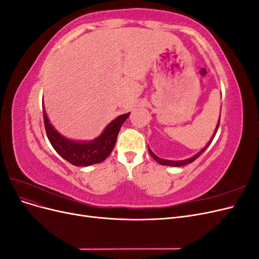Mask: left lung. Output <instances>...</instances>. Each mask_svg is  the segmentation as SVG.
<instances>
[{
    "instance_id": "8db88e82",
    "label": "left lung",
    "mask_w": 259,
    "mask_h": 259,
    "mask_svg": "<svg viewBox=\"0 0 259 259\" xmlns=\"http://www.w3.org/2000/svg\"><path fill=\"white\" fill-rule=\"evenodd\" d=\"M219 123H221V120L218 121V124H217V126H216V130H215V133H214V135H213V138H214V137H215V135H216L217 130H218V127H219ZM213 138H211V139L209 140V143L206 145V147H205L204 149H203V150H201L199 153H197L195 155H193L192 158H190V159H187V160H183V161H168V160H163V159H160V158H158V156H156V155H155V154L150 150V148L148 147V149H149V153L151 154L152 158H153L156 162H158V163L162 164V165H167V166H184V165H186V164L192 163L195 159H198L199 156L206 150V148L210 145V143H211V140H213Z\"/></svg>"
}]
</instances>
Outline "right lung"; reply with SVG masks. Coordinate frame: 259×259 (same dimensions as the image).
<instances>
[{
	"instance_id": "1",
	"label": "right lung",
	"mask_w": 259,
	"mask_h": 259,
	"mask_svg": "<svg viewBox=\"0 0 259 259\" xmlns=\"http://www.w3.org/2000/svg\"><path fill=\"white\" fill-rule=\"evenodd\" d=\"M128 115L130 113L117 116L108 125L103 134L92 142H72L54 130L43 109L44 126L50 143L58 154L75 166H90L106 160L113 150L117 134Z\"/></svg>"
}]
</instances>
